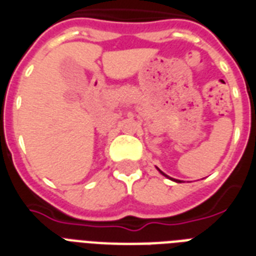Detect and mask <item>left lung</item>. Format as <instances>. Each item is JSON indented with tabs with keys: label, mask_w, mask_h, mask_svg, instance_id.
Wrapping results in <instances>:
<instances>
[{
	"label": "left lung",
	"mask_w": 256,
	"mask_h": 256,
	"mask_svg": "<svg viewBox=\"0 0 256 256\" xmlns=\"http://www.w3.org/2000/svg\"><path fill=\"white\" fill-rule=\"evenodd\" d=\"M156 170L160 171V174H162V175H164V176H166V178L171 179V180H174V182H178V183H180V180H178V179H174V178H170V176H168V175H166V174H164V171H160V168H156Z\"/></svg>",
	"instance_id": "obj_1"
}]
</instances>
